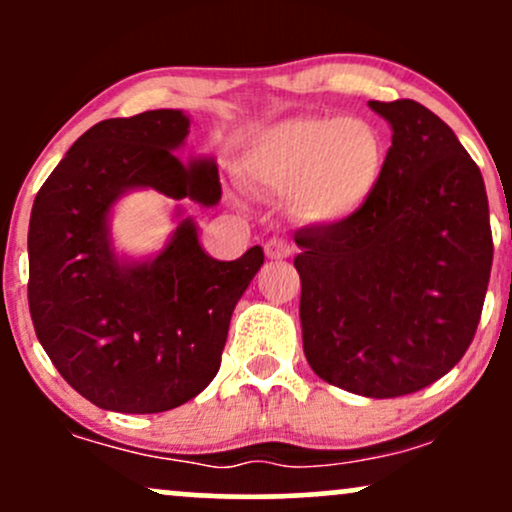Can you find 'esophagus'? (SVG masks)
I'll return each mask as SVG.
<instances>
[{
  "instance_id": "obj_1",
  "label": "esophagus",
  "mask_w": 512,
  "mask_h": 512,
  "mask_svg": "<svg viewBox=\"0 0 512 512\" xmlns=\"http://www.w3.org/2000/svg\"><path fill=\"white\" fill-rule=\"evenodd\" d=\"M264 252H267L269 260H286V257H289L293 252V248L289 243H286V240L272 238L267 245H264Z\"/></svg>"
}]
</instances>
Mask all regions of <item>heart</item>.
Returning <instances> with one entry per match:
<instances>
[{
    "instance_id": "1",
    "label": "heart",
    "mask_w": 512,
    "mask_h": 512,
    "mask_svg": "<svg viewBox=\"0 0 512 512\" xmlns=\"http://www.w3.org/2000/svg\"><path fill=\"white\" fill-rule=\"evenodd\" d=\"M245 168L264 190L289 195L301 223L337 226L373 197L385 149L378 129L361 117L296 115L250 139Z\"/></svg>"
}]
</instances>
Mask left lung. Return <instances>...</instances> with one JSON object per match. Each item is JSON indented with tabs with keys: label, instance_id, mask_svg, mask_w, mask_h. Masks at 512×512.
Here are the masks:
<instances>
[{
	"label": "left lung",
	"instance_id": "left-lung-1",
	"mask_svg": "<svg viewBox=\"0 0 512 512\" xmlns=\"http://www.w3.org/2000/svg\"><path fill=\"white\" fill-rule=\"evenodd\" d=\"M392 129L383 178L337 226L296 231L303 351L325 383L390 399L464 356L489 286L484 178L455 132L416 101H370Z\"/></svg>",
	"mask_w": 512,
	"mask_h": 512
}]
</instances>
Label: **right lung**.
I'll return each mask as SVG.
<instances>
[{"label":"right lung","instance_id":"1","mask_svg":"<svg viewBox=\"0 0 512 512\" xmlns=\"http://www.w3.org/2000/svg\"><path fill=\"white\" fill-rule=\"evenodd\" d=\"M182 110H146L93 125L52 170L28 226V305L38 342L96 407L158 414L195 399L219 373L228 325L264 252L214 260L180 199H221L214 158L182 161ZM156 189L179 202L156 256L114 248L122 196Z\"/></svg>","mask_w":512,"mask_h":512}]
</instances>
